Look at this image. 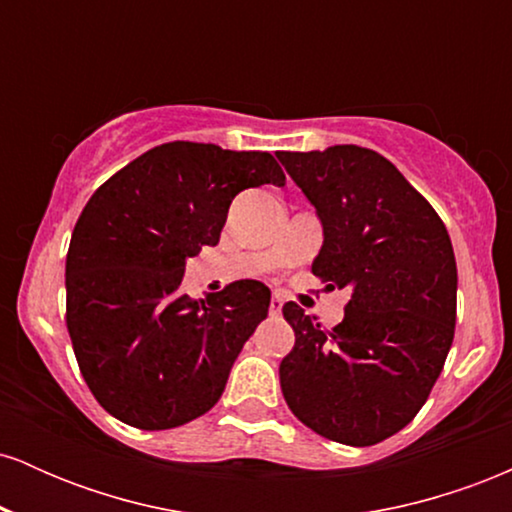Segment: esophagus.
Masks as SVG:
<instances>
[{
  "label": "esophagus",
  "mask_w": 512,
  "mask_h": 512,
  "mask_svg": "<svg viewBox=\"0 0 512 512\" xmlns=\"http://www.w3.org/2000/svg\"><path fill=\"white\" fill-rule=\"evenodd\" d=\"M281 308H284V298L279 296V293H274L272 296V303H269V313L272 315H279Z\"/></svg>",
  "instance_id": "34e87169"
}]
</instances>
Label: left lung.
Returning a JSON list of instances; mask_svg holds the SVG:
<instances>
[{
  "mask_svg": "<svg viewBox=\"0 0 512 512\" xmlns=\"http://www.w3.org/2000/svg\"><path fill=\"white\" fill-rule=\"evenodd\" d=\"M322 223L313 274L349 289L332 330L286 303L296 332L279 378L305 426L375 445L419 414L455 337L457 264L436 209L378 151L354 144L279 151Z\"/></svg>",
  "mask_w": 512,
  "mask_h": 512,
  "instance_id": "8db88e82",
  "label": "left lung"
}]
</instances>
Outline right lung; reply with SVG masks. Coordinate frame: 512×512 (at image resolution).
I'll list each match as a JSON object with an SVG mask.
<instances>
[{"label":"right lung","mask_w":512,"mask_h":512,"mask_svg":"<svg viewBox=\"0 0 512 512\" xmlns=\"http://www.w3.org/2000/svg\"><path fill=\"white\" fill-rule=\"evenodd\" d=\"M284 182L267 151L168 142L93 192L67 252V330L108 414L163 431L219 402L272 293L240 279L195 301L180 291L185 260L219 243L238 192Z\"/></svg>","instance_id":"add662e5"}]
</instances>
